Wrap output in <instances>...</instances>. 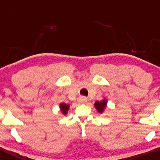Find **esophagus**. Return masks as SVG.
I'll return each instance as SVG.
<instances>
[{
  "label": "esophagus",
  "instance_id": "esophagus-1",
  "mask_svg": "<svg viewBox=\"0 0 160 160\" xmlns=\"http://www.w3.org/2000/svg\"><path fill=\"white\" fill-rule=\"evenodd\" d=\"M87 101H88L87 98H86V97H84V96H82V97H81V98H80L78 99V102L81 104L86 103V102H87Z\"/></svg>",
  "mask_w": 160,
  "mask_h": 160
}]
</instances>
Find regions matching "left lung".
<instances>
[{
  "mask_svg": "<svg viewBox=\"0 0 160 160\" xmlns=\"http://www.w3.org/2000/svg\"><path fill=\"white\" fill-rule=\"evenodd\" d=\"M107 104H108L107 99L103 98L101 101H96V102H95L94 106L95 109L97 110V111H98L99 113H103L104 110H105L106 108H107Z\"/></svg>",
  "mask_w": 160,
  "mask_h": 160,
  "instance_id": "1",
  "label": "left lung"
}]
</instances>
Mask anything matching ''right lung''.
Wrapping results in <instances>:
<instances>
[{
    "instance_id": "add662e5",
    "label": "right lung",
    "mask_w": 160,
    "mask_h": 160,
    "mask_svg": "<svg viewBox=\"0 0 160 160\" xmlns=\"http://www.w3.org/2000/svg\"><path fill=\"white\" fill-rule=\"evenodd\" d=\"M70 105L68 104H65V103H61L59 104V109L60 111L62 112V113L63 115L66 116L68 114V112Z\"/></svg>"
}]
</instances>
